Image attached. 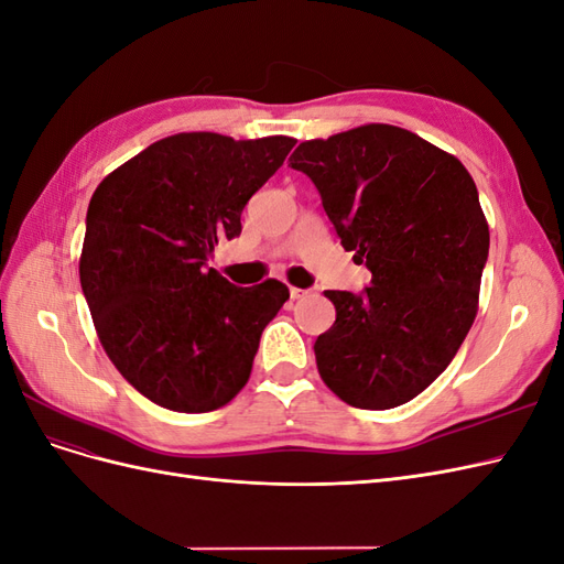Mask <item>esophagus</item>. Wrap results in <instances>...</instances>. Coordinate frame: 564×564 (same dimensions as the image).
I'll return each instance as SVG.
<instances>
[{"mask_svg":"<svg viewBox=\"0 0 564 564\" xmlns=\"http://www.w3.org/2000/svg\"><path fill=\"white\" fill-rule=\"evenodd\" d=\"M305 294H308V292H305V289H299V286H289V296H292L294 301H296V299H303Z\"/></svg>","mask_w":564,"mask_h":564,"instance_id":"obj_1","label":"esophagus"}]
</instances>
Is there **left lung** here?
<instances>
[{
  "instance_id": "8db88e82",
  "label": "left lung",
  "mask_w": 564,
  "mask_h": 564,
  "mask_svg": "<svg viewBox=\"0 0 564 564\" xmlns=\"http://www.w3.org/2000/svg\"><path fill=\"white\" fill-rule=\"evenodd\" d=\"M340 245L371 270L362 296L324 292L336 322L315 340L327 388L357 409H392L429 388L464 344L480 301L489 226L468 169L392 124L303 141Z\"/></svg>"
}]
</instances>
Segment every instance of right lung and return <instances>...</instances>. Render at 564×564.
Masks as SVG:
<instances>
[{
    "instance_id": "obj_1",
    "label": "right lung",
    "mask_w": 564,
    "mask_h": 564,
    "mask_svg": "<svg viewBox=\"0 0 564 564\" xmlns=\"http://www.w3.org/2000/svg\"><path fill=\"white\" fill-rule=\"evenodd\" d=\"M294 143L174 133L98 183L79 256L82 292L110 362L155 404L204 414L247 386L289 289L272 278L235 286L207 261L218 240L242 232L245 204Z\"/></svg>"
}]
</instances>
